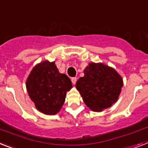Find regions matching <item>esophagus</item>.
<instances>
[{
	"mask_svg": "<svg viewBox=\"0 0 148 148\" xmlns=\"http://www.w3.org/2000/svg\"><path fill=\"white\" fill-rule=\"evenodd\" d=\"M71 81H72V84H76V82H77V77H72L71 78Z\"/></svg>",
	"mask_w": 148,
	"mask_h": 148,
	"instance_id": "34e87169",
	"label": "esophagus"
}]
</instances>
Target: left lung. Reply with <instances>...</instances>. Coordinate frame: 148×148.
<instances>
[{"mask_svg":"<svg viewBox=\"0 0 148 148\" xmlns=\"http://www.w3.org/2000/svg\"><path fill=\"white\" fill-rule=\"evenodd\" d=\"M79 78L76 88L91 110L102 112L116 103L123 86L122 77L112 68L103 63H90Z\"/></svg>","mask_w":148,"mask_h":148,"instance_id":"left-lung-1","label":"left lung"}]
</instances>
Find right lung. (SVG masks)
<instances>
[{
	"label": "right lung",
	"instance_id": "1",
	"mask_svg": "<svg viewBox=\"0 0 148 148\" xmlns=\"http://www.w3.org/2000/svg\"><path fill=\"white\" fill-rule=\"evenodd\" d=\"M26 90L36 109L46 115H55L72 88L70 78L61 74L55 62L44 61L35 66L26 80Z\"/></svg>",
	"mask_w": 148,
	"mask_h": 148
}]
</instances>
